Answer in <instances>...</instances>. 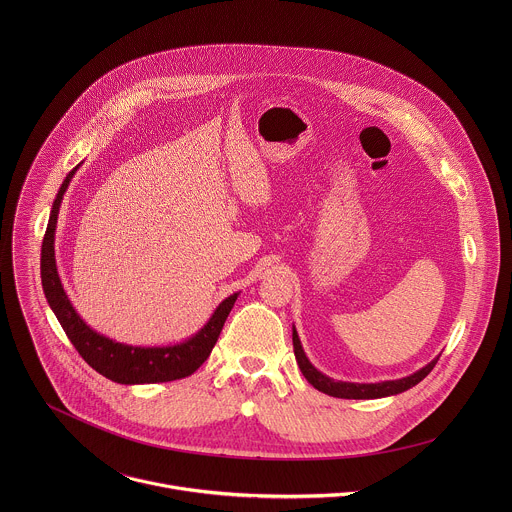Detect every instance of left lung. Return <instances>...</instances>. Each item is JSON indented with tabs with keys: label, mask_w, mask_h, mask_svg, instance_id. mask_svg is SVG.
<instances>
[{
	"label": "left lung",
	"mask_w": 512,
	"mask_h": 512,
	"mask_svg": "<svg viewBox=\"0 0 512 512\" xmlns=\"http://www.w3.org/2000/svg\"><path fill=\"white\" fill-rule=\"evenodd\" d=\"M293 353H295V361L299 365V370L303 372V376L307 378V382L317 388L319 392H325L329 396L335 398H347V400H368V398H384V396H392V394H400L412 386H416L420 380H424L439 361H432L430 365L420 368L418 372L400 378V380H388V382H378V384H355V382H337L325 374H321L315 366L311 365L301 349L299 337L293 329Z\"/></svg>",
	"instance_id": "8db88e82"
}]
</instances>
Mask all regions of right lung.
Returning a JSON list of instances; mask_svg holds the SVG:
<instances>
[{
    "mask_svg": "<svg viewBox=\"0 0 512 512\" xmlns=\"http://www.w3.org/2000/svg\"><path fill=\"white\" fill-rule=\"evenodd\" d=\"M73 171L67 175L63 181L57 199L53 203V211L49 217V224L43 236V246H41V284L43 292L55 311L59 323L63 325L67 337L71 339L74 349L78 355L92 366L96 372L102 376L120 382V384H151V382H169V380H179L189 374H193L199 366L203 365L217 339H219L222 325L238 297V293L226 297L209 323L189 341L173 347H153V349H144V347H130L116 343L108 337L98 335L92 331L74 311L67 293L63 290V284L57 274V264H55V226H57V217H59V207L63 201V195L73 179Z\"/></svg>",
    "mask_w": 512,
    "mask_h": 512,
    "instance_id": "right-lung-1",
    "label": "right lung"
}]
</instances>
